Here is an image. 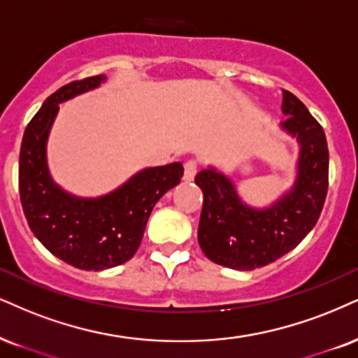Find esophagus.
<instances>
[{
  "instance_id": "34e87169",
  "label": "esophagus",
  "mask_w": 358,
  "mask_h": 358,
  "mask_svg": "<svg viewBox=\"0 0 358 358\" xmlns=\"http://www.w3.org/2000/svg\"><path fill=\"white\" fill-rule=\"evenodd\" d=\"M197 174V164L194 161H189L184 164V180L186 182H191V180H194V178H196Z\"/></svg>"
}]
</instances>
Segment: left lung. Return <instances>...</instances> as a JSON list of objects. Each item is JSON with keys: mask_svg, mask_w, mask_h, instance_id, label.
<instances>
[{"mask_svg": "<svg viewBox=\"0 0 358 358\" xmlns=\"http://www.w3.org/2000/svg\"><path fill=\"white\" fill-rule=\"evenodd\" d=\"M279 127L297 141L294 184L264 207L247 204L231 176L207 166L196 176L204 194L197 241L206 257L234 271H254L297 247L312 231L329 187L325 132L292 92L282 90Z\"/></svg>", "mask_w": 358, "mask_h": 358, "instance_id": "8db88e82", "label": "left lung"}]
</instances>
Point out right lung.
Masks as SVG:
<instances>
[{
  "instance_id": "right-lung-1",
  "label": "right lung",
  "mask_w": 358,
  "mask_h": 358,
  "mask_svg": "<svg viewBox=\"0 0 358 358\" xmlns=\"http://www.w3.org/2000/svg\"><path fill=\"white\" fill-rule=\"evenodd\" d=\"M104 74L59 87L44 101L26 127L20 152V196L36 239L52 255L83 271L121 266L136 254L156 202L178 186L182 162L144 167L111 192L83 197L52 179L48 139L59 104L94 91Z\"/></svg>"
}]
</instances>
